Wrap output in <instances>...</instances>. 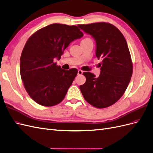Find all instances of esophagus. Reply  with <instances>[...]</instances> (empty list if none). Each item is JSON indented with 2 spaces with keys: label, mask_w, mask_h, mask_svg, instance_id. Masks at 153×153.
<instances>
[{
  "label": "esophagus",
  "mask_w": 153,
  "mask_h": 153,
  "mask_svg": "<svg viewBox=\"0 0 153 153\" xmlns=\"http://www.w3.org/2000/svg\"><path fill=\"white\" fill-rule=\"evenodd\" d=\"M82 73H83V71H82V70H80V69H78V75H82Z\"/></svg>",
  "instance_id": "obj_1"
}]
</instances>
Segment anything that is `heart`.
Segmentation results:
<instances>
[{
  "instance_id": "obj_1",
  "label": "heart",
  "mask_w": 153,
  "mask_h": 153,
  "mask_svg": "<svg viewBox=\"0 0 153 153\" xmlns=\"http://www.w3.org/2000/svg\"><path fill=\"white\" fill-rule=\"evenodd\" d=\"M86 39H87V38H86Z\"/></svg>"
}]
</instances>
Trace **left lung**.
<instances>
[{
	"label": "left lung",
	"instance_id": "8db88e82",
	"mask_svg": "<svg viewBox=\"0 0 153 153\" xmlns=\"http://www.w3.org/2000/svg\"><path fill=\"white\" fill-rule=\"evenodd\" d=\"M78 26L96 40V56L101 73L98 78L84 72L85 84L80 89L85 100L91 105L102 109L115 104L129 84L133 74V62L125 37L118 29L108 22L79 24Z\"/></svg>",
	"mask_w": 153,
	"mask_h": 153
}]
</instances>
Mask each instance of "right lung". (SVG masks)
I'll list each match as a JSON object with an SVG mask.
<instances>
[{
    "mask_svg": "<svg viewBox=\"0 0 153 153\" xmlns=\"http://www.w3.org/2000/svg\"><path fill=\"white\" fill-rule=\"evenodd\" d=\"M82 36L76 26L52 24L27 40L20 56V76L27 93L37 104L51 107L64 100L78 70L62 69L54 59H60L69 43Z\"/></svg>",
    "mask_w": 153,
    "mask_h": 153,
    "instance_id": "obj_1",
    "label": "right lung"
}]
</instances>
